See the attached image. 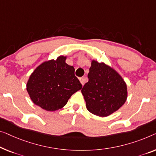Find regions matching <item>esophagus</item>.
I'll return each instance as SVG.
<instances>
[{
	"label": "esophagus",
	"instance_id": "1",
	"mask_svg": "<svg viewBox=\"0 0 156 156\" xmlns=\"http://www.w3.org/2000/svg\"><path fill=\"white\" fill-rule=\"evenodd\" d=\"M79 80H80L81 84H82L83 85H84V83H85V78H79Z\"/></svg>",
	"mask_w": 156,
	"mask_h": 156
}]
</instances>
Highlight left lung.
I'll return each instance as SVG.
<instances>
[{"label": "left lung", "instance_id": "left-lung-1", "mask_svg": "<svg viewBox=\"0 0 156 156\" xmlns=\"http://www.w3.org/2000/svg\"><path fill=\"white\" fill-rule=\"evenodd\" d=\"M88 80L81 90L90 113L106 117L118 110L127 99V85L111 67L93 60Z\"/></svg>", "mask_w": 156, "mask_h": 156}]
</instances>
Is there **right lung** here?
I'll use <instances>...</instances> for the list:
<instances>
[{
	"label": "right lung",
	"instance_id": "obj_1",
	"mask_svg": "<svg viewBox=\"0 0 156 156\" xmlns=\"http://www.w3.org/2000/svg\"><path fill=\"white\" fill-rule=\"evenodd\" d=\"M66 57L45 62L30 76L27 90L34 103L54 111L66 105L71 95L82 88L74 74L73 66L65 62Z\"/></svg>",
	"mask_w": 156,
	"mask_h": 156
}]
</instances>
